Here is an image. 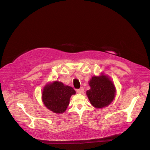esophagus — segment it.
<instances>
[{"mask_svg": "<svg viewBox=\"0 0 150 150\" xmlns=\"http://www.w3.org/2000/svg\"><path fill=\"white\" fill-rule=\"evenodd\" d=\"M83 91H84L83 88L81 87V88H79V89L76 90V93H79V94H82V93H83Z\"/></svg>", "mask_w": 150, "mask_h": 150, "instance_id": "34e87169", "label": "esophagus"}]
</instances>
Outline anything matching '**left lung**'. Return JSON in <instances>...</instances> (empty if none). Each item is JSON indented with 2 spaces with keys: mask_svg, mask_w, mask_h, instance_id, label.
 I'll return each mask as SVG.
<instances>
[{
  "mask_svg": "<svg viewBox=\"0 0 150 150\" xmlns=\"http://www.w3.org/2000/svg\"><path fill=\"white\" fill-rule=\"evenodd\" d=\"M91 88L86 94L93 107L97 109L105 108L114 100L117 91L113 81L108 76L101 73L100 76H93L88 81Z\"/></svg>",
  "mask_w": 150,
  "mask_h": 150,
  "instance_id": "1",
  "label": "left lung"
}]
</instances>
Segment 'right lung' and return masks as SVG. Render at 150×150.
<instances>
[{"mask_svg": "<svg viewBox=\"0 0 150 150\" xmlns=\"http://www.w3.org/2000/svg\"><path fill=\"white\" fill-rule=\"evenodd\" d=\"M75 94L76 91L71 86L54 81L45 85L42 91V102L54 113L62 114L68 108L71 96Z\"/></svg>", "mask_w": 150, "mask_h": 150, "instance_id": "add662e5", "label": "right lung"}]
</instances>
